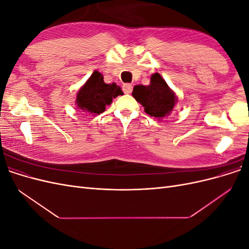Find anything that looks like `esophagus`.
Masks as SVG:
<instances>
[{
    "mask_svg": "<svg viewBox=\"0 0 249 249\" xmlns=\"http://www.w3.org/2000/svg\"><path fill=\"white\" fill-rule=\"evenodd\" d=\"M123 90H124V92L125 94H130L132 92V90H133V86L131 84H124L123 85Z\"/></svg>",
    "mask_w": 249,
    "mask_h": 249,
    "instance_id": "esophagus-1",
    "label": "esophagus"
}]
</instances>
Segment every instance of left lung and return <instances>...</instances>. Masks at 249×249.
<instances>
[{
    "label": "left lung",
    "mask_w": 249,
    "mask_h": 249,
    "mask_svg": "<svg viewBox=\"0 0 249 249\" xmlns=\"http://www.w3.org/2000/svg\"><path fill=\"white\" fill-rule=\"evenodd\" d=\"M133 97L139 102L150 116L161 118L168 115L177 102L173 93L160 73H154L148 86L136 85L132 92Z\"/></svg>",
    "instance_id": "8db88e82"
}]
</instances>
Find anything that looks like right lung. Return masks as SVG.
I'll use <instances>...</instances> for the list:
<instances>
[{"instance_id":"1","label":"right lung","mask_w":249,"mask_h":249,"mask_svg":"<svg viewBox=\"0 0 249 249\" xmlns=\"http://www.w3.org/2000/svg\"><path fill=\"white\" fill-rule=\"evenodd\" d=\"M124 94L115 83L106 84L99 71H93L77 95L78 107L94 114H101L116 96Z\"/></svg>"}]
</instances>
